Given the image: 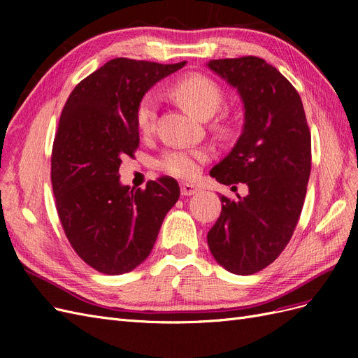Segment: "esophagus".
<instances>
[{
    "label": "esophagus",
    "mask_w": 358,
    "mask_h": 358,
    "mask_svg": "<svg viewBox=\"0 0 358 358\" xmlns=\"http://www.w3.org/2000/svg\"><path fill=\"white\" fill-rule=\"evenodd\" d=\"M199 191V187L192 185V183H180L182 196H194V194H197Z\"/></svg>",
    "instance_id": "34e87169"
}]
</instances>
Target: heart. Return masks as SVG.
I'll return each mask as SVG.
<instances>
[{
  "mask_svg": "<svg viewBox=\"0 0 358 358\" xmlns=\"http://www.w3.org/2000/svg\"><path fill=\"white\" fill-rule=\"evenodd\" d=\"M171 94L189 115L197 119H209L221 109L224 92L215 80L203 74H189L171 88ZM158 101L154 94H145L136 109V125L142 134H149L155 127ZM210 152L206 148H176L162 154L157 167L170 176L191 179L197 175L201 164L209 161Z\"/></svg>",
  "mask_w": 358,
  "mask_h": 358,
  "instance_id": "obj_1",
  "label": "heart"
}]
</instances>
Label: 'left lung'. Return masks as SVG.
<instances>
[{"mask_svg":"<svg viewBox=\"0 0 358 358\" xmlns=\"http://www.w3.org/2000/svg\"><path fill=\"white\" fill-rule=\"evenodd\" d=\"M208 67L237 90L245 109L239 140L210 176L249 189L239 200L221 196L208 245L225 270L252 275L273 263L294 233L310 175V131L299 92L264 59H212Z\"/></svg>","mask_w":358,"mask_h":358,"instance_id":"1","label":"left lung"}]
</instances>
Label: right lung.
<instances>
[{"label":"right lung","instance_id":"obj_1","mask_svg":"<svg viewBox=\"0 0 358 358\" xmlns=\"http://www.w3.org/2000/svg\"><path fill=\"white\" fill-rule=\"evenodd\" d=\"M185 64L110 59L64 106L50 166L57 210L76 254L101 273L122 275L142 264L180 196L169 176L149 180L145 189L122 185L119 166L138 148L140 99Z\"/></svg>","mask_w":358,"mask_h":358}]
</instances>
